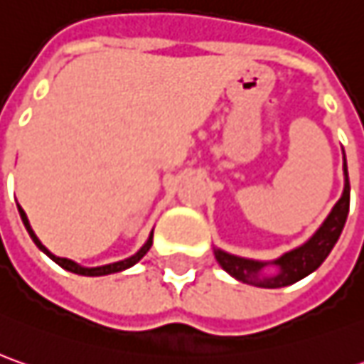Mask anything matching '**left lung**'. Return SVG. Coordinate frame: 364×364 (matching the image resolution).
<instances>
[{
  "instance_id": "left-lung-1",
  "label": "left lung",
  "mask_w": 364,
  "mask_h": 364,
  "mask_svg": "<svg viewBox=\"0 0 364 364\" xmlns=\"http://www.w3.org/2000/svg\"><path fill=\"white\" fill-rule=\"evenodd\" d=\"M343 169H345L343 195L336 201V205L332 207L328 218L318 228V232L314 233L306 244L286 252L284 256L274 259V262H256V259H247V257L232 256L223 250H213L215 259L220 262L221 268L225 269L230 276H233L235 280L252 284V286H259V288H282V286H290V284L306 278L308 274H312L326 259L334 244L338 242L343 228H345L346 215H348L350 183H348V171H346V159ZM266 265H276L279 272L272 277H262L261 269Z\"/></svg>"
}]
</instances>
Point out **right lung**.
<instances>
[{
    "label": "right lung",
    "mask_w": 364,
    "mask_h": 364,
    "mask_svg": "<svg viewBox=\"0 0 364 364\" xmlns=\"http://www.w3.org/2000/svg\"><path fill=\"white\" fill-rule=\"evenodd\" d=\"M18 211H19V218H21V221H23V225H26V230H28V233H30V237L33 240V244L38 245L42 252H44L46 256H50L54 262H56L58 266H62L64 269H68V272H74V274H80V276H107V274H114V272H122V269L131 268V266H134L141 257L151 250V245H153V232H151V235H149V240H146V244L134 254V256L127 257V259H120V262H114V264H107V266H98V268H82L80 264H76V262H72V259H68V257H58L54 256L48 247H46L40 240H38V235L33 233L32 225H30V221H28V215H26V211L21 209V207L18 205Z\"/></svg>",
    "instance_id": "1"
}]
</instances>
